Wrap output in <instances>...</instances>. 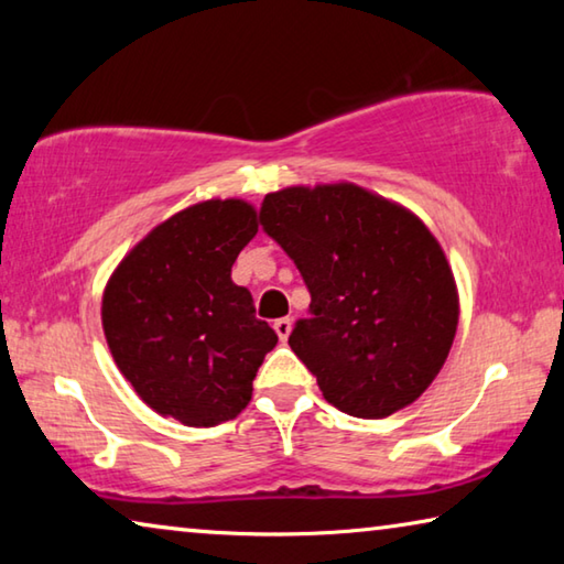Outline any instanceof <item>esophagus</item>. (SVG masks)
I'll return each instance as SVG.
<instances>
[{
	"label": "esophagus",
	"mask_w": 564,
	"mask_h": 564,
	"mask_svg": "<svg viewBox=\"0 0 564 564\" xmlns=\"http://www.w3.org/2000/svg\"><path fill=\"white\" fill-rule=\"evenodd\" d=\"M291 328H293V321L291 318H279L273 323V330L279 333V338L281 340H289V336H291Z\"/></svg>",
	"instance_id": "obj_1"
}]
</instances>
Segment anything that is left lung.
<instances>
[{"label":"left lung","instance_id":"obj_1","mask_svg":"<svg viewBox=\"0 0 564 564\" xmlns=\"http://www.w3.org/2000/svg\"><path fill=\"white\" fill-rule=\"evenodd\" d=\"M263 231L311 291L291 350L323 398L378 420L425 393L451 352L460 299L443 246L410 208L350 181L265 194Z\"/></svg>","mask_w":564,"mask_h":564}]
</instances>
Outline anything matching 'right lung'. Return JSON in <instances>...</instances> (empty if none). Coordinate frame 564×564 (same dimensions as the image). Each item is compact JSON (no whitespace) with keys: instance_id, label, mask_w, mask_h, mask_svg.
Returning <instances> with one entry per match:
<instances>
[{"instance_id":"right-lung-1","label":"right lung","mask_w":564,"mask_h":564,"mask_svg":"<svg viewBox=\"0 0 564 564\" xmlns=\"http://www.w3.org/2000/svg\"><path fill=\"white\" fill-rule=\"evenodd\" d=\"M259 212L243 198L191 204L123 256L101 295L111 358L137 395L188 427L234 420L279 336L231 281Z\"/></svg>"}]
</instances>
